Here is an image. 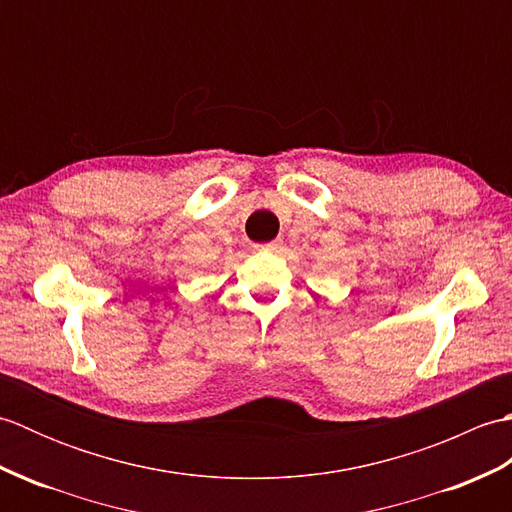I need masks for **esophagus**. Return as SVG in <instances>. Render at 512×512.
I'll list each match as a JSON object with an SVG mask.
<instances>
[{"mask_svg":"<svg viewBox=\"0 0 512 512\" xmlns=\"http://www.w3.org/2000/svg\"><path fill=\"white\" fill-rule=\"evenodd\" d=\"M264 250H268V253H279L281 248H284V239H273V242H268L262 246Z\"/></svg>","mask_w":512,"mask_h":512,"instance_id":"34e87169","label":"esophagus"}]
</instances>
